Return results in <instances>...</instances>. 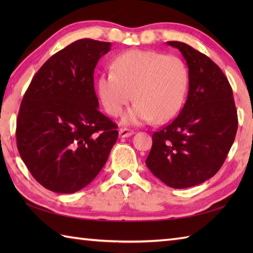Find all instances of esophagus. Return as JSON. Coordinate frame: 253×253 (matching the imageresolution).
Here are the masks:
<instances>
[{
  "mask_svg": "<svg viewBox=\"0 0 253 253\" xmlns=\"http://www.w3.org/2000/svg\"><path fill=\"white\" fill-rule=\"evenodd\" d=\"M132 135H133V130L129 129V128H121L120 129V137L121 138L130 137Z\"/></svg>",
  "mask_w": 253,
  "mask_h": 253,
  "instance_id": "obj_1",
  "label": "esophagus"
}]
</instances>
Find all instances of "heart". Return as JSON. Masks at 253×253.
Returning a JSON list of instances; mask_svg holds the SVG:
<instances>
[{
	"label": "heart",
	"instance_id": "1",
	"mask_svg": "<svg viewBox=\"0 0 253 253\" xmlns=\"http://www.w3.org/2000/svg\"><path fill=\"white\" fill-rule=\"evenodd\" d=\"M112 69L98 82L107 114L120 115L132 100V92L136 103L124 115V124L165 123L178 114L189 84L188 69L179 57L130 50L115 58Z\"/></svg>",
	"mask_w": 253,
	"mask_h": 253
}]
</instances>
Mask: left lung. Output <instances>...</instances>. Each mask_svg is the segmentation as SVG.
Instances as JSON below:
<instances>
[{
    "label": "left lung",
    "instance_id": "8db88e82",
    "mask_svg": "<svg viewBox=\"0 0 253 253\" xmlns=\"http://www.w3.org/2000/svg\"><path fill=\"white\" fill-rule=\"evenodd\" d=\"M168 44L186 60L189 90L179 115L153 133L146 164L165 185L182 189L202 184L222 168L238 118L233 90L222 69L184 42Z\"/></svg>",
    "mask_w": 253,
    "mask_h": 253
}]
</instances>
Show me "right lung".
Returning a JSON list of instances; mask_svg holds the SVG:
<instances>
[{"label": "right lung", "mask_w": 253, "mask_h": 253, "mask_svg": "<svg viewBox=\"0 0 253 253\" xmlns=\"http://www.w3.org/2000/svg\"><path fill=\"white\" fill-rule=\"evenodd\" d=\"M110 42L80 39L52 55L27 89L16 126L21 160L46 189L74 193L92 181L114 146L116 124L98 110L93 74Z\"/></svg>", "instance_id": "1"}]
</instances>
